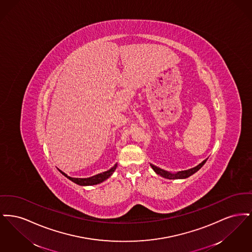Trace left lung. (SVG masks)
Returning a JSON list of instances; mask_svg holds the SVG:
<instances>
[{
    "mask_svg": "<svg viewBox=\"0 0 252 252\" xmlns=\"http://www.w3.org/2000/svg\"><path fill=\"white\" fill-rule=\"evenodd\" d=\"M207 161V158L203 160L201 163H199L197 166L192 168V169H189V170H185V171H181V172H178L177 174H172V173H169L165 170H162L160 168L157 167L153 164H150L151 167L153 168V170L156 172L158 175L161 176L162 178H165V179H169V180H178V179H186L190 176H192V174H194L195 172H197L200 168L203 166L205 164V162Z\"/></svg>",
    "mask_w": 252,
    "mask_h": 252,
    "instance_id": "left-lung-1",
    "label": "left lung"
}]
</instances>
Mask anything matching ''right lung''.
I'll list each match as a JSON object with an SVG mask.
<instances>
[{
    "label": "right lung",
    "mask_w": 252,
    "mask_h": 252,
    "mask_svg": "<svg viewBox=\"0 0 252 252\" xmlns=\"http://www.w3.org/2000/svg\"><path fill=\"white\" fill-rule=\"evenodd\" d=\"M116 167H117V164H115L113 167L111 168V169H109L108 171H106V172L101 173V174H98V175H95V176H94V177H92V178H88V179H75V178H71V177L67 176L65 173H63L62 171H60H60L62 175H64L67 179L72 180V182H74V183H76V184H78V185H81V186H88V185H95V184L101 183V182H103L104 180H107V179H108V178L112 175V173L115 171Z\"/></svg>",
    "instance_id": "right-lung-1"
}]
</instances>
